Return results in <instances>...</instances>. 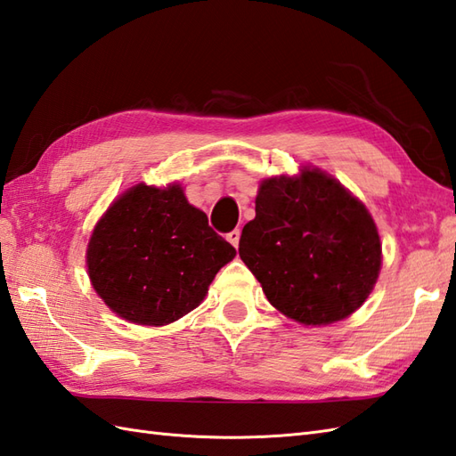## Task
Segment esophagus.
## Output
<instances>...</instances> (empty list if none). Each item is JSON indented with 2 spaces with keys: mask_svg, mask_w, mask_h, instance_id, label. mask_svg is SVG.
Returning a JSON list of instances; mask_svg holds the SVG:
<instances>
[{
  "mask_svg": "<svg viewBox=\"0 0 456 456\" xmlns=\"http://www.w3.org/2000/svg\"><path fill=\"white\" fill-rule=\"evenodd\" d=\"M239 239H240V231H239V229H235V231L227 232V240H229L231 245L235 247V248H237V245H239Z\"/></svg>",
  "mask_w": 456,
  "mask_h": 456,
  "instance_id": "obj_1",
  "label": "esophagus"
}]
</instances>
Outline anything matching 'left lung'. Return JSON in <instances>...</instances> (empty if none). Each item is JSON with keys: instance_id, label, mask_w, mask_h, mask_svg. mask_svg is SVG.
I'll return each instance as SVG.
<instances>
[{"instance_id": "left-lung-1", "label": "left lung", "mask_w": 456, "mask_h": 456, "mask_svg": "<svg viewBox=\"0 0 456 456\" xmlns=\"http://www.w3.org/2000/svg\"><path fill=\"white\" fill-rule=\"evenodd\" d=\"M239 256L268 301L305 326L357 311L380 270V239L367 208L319 168L262 180L256 217Z\"/></svg>"}]
</instances>
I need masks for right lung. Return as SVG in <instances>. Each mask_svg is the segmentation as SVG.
<instances>
[{
	"instance_id": "right-lung-1",
	"label": "right lung",
	"mask_w": 456,
	"mask_h": 456,
	"mask_svg": "<svg viewBox=\"0 0 456 456\" xmlns=\"http://www.w3.org/2000/svg\"><path fill=\"white\" fill-rule=\"evenodd\" d=\"M235 254L178 184H137L94 227L87 268L110 311L135 324L165 326L204 301Z\"/></svg>"
}]
</instances>
